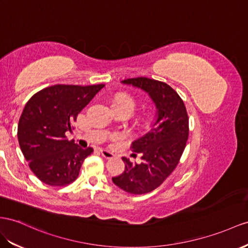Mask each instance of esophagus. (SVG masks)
I'll list each match as a JSON object with an SVG mask.
<instances>
[{
    "instance_id": "34e87169",
    "label": "esophagus",
    "mask_w": 248,
    "mask_h": 248,
    "mask_svg": "<svg viewBox=\"0 0 248 248\" xmlns=\"http://www.w3.org/2000/svg\"><path fill=\"white\" fill-rule=\"evenodd\" d=\"M101 156H103L104 158H106V159H111V158L114 157V154L111 153V152L107 151V150H99Z\"/></svg>"
}]
</instances>
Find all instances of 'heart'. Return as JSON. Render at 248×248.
<instances>
[{
    "label": "heart",
    "instance_id": "1",
    "mask_svg": "<svg viewBox=\"0 0 248 248\" xmlns=\"http://www.w3.org/2000/svg\"><path fill=\"white\" fill-rule=\"evenodd\" d=\"M114 107H125L134 111L135 109V101L131 96L126 94H120L113 101Z\"/></svg>",
    "mask_w": 248,
    "mask_h": 248
}]
</instances>
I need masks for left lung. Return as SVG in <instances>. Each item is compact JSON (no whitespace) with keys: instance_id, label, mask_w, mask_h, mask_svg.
Instances as JSON below:
<instances>
[{"instance_id":"1","label":"left lung","mask_w":248,"mask_h":248,"mask_svg":"<svg viewBox=\"0 0 248 248\" xmlns=\"http://www.w3.org/2000/svg\"><path fill=\"white\" fill-rule=\"evenodd\" d=\"M122 82L149 93L157 109L156 122L150 132L131 145L141 154V163L133 164L125 157L124 172L112 181L124 192L141 195L154 190L172 174L188 138V116L182 98L163 81L148 78H128Z\"/></svg>"}]
</instances>
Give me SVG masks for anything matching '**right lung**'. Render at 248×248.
I'll return each instance as SVG.
<instances>
[{
  "label": "right lung",
  "instance_id": "add662e5",
  "mask_svg": "<svg viewBox=\"0 0 248 248\" xmlns=\"http://www.w3.org/2000/svg\"><path fill=\"white\" fill-rule=\"evenodd\" d=\"M104 84L54 85L35 93L25 106L17 138L29 168L42 182L65 186L78 177L81 164L93 149L68 140L67 131Z\"/></svg>",
  "mask_w": 248,
  "mask_h": 248
}]
</instances>
